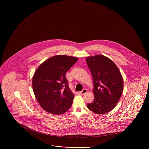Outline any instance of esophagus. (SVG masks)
<instances>
[{
    "label": "esophagus",
    "instance_id": "34e87169",
    "mask_svg": "<svg viewBox=\"0 0 149 149\" xmlns=\"http://www.w3.org/2000/svg\"><path fill=\"white\" fill-rule=\"evenodd\" d=\"M87 89H84L83 91H81L80 92V94H85L86 93H87Z\"/></svg>",
    "mask_w": 149,
    "mask_h": 149
}]
</instances>
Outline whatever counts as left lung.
<instances>
[{"instance_id": "obj_1", "label": "left lung", "mask_w": 149, "mask_h": 149, "mask_svg": "<svg viewBox=\"0 0 149 149\" xmlns=\"http://www.w3.org/2000/svg\"><path fill=\"white\" fill-rule=\"evenodd\" d=\"M92 75L94 99L87 104L89 109L97 114L106 113L118 103L123 92V80L113 61L103 55L86 58Z\"/></svg>"}]
</instances>
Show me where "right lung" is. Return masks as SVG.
Returning <instances> with one entry per match:
<instances>
[{
	"instance_id": "1",
	"label": "right lung",
	"mask_w": 149,
	"mask_h": 149,
	"mask_svg": "<svg viewBox=\"0 0 149 149\" xmlns=\"http://www.w3.org/2000/svg\"><path fill=\"white\" fill-rule=\"evenodd\" d=\"M78 60L66 55L54 56L45 61L36 70L32 79L33 91L45 111L61 114L70 108L74 94L68 86L65 74Z\"/></svg>"
}]
</instances>
